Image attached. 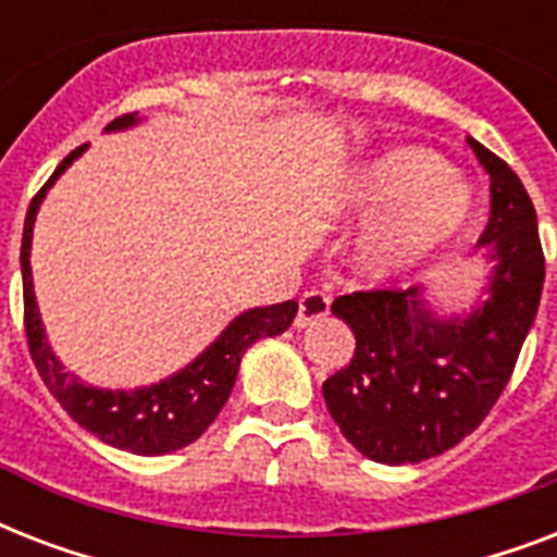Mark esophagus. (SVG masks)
Segmentation results:
<instances>
[{"label":"esophagus","mask_w":557,"mask_h":557,"mask_svg":"<svg viewBox=\"0 0 557 557\" xmlns=\"http://www.w3.org/2000/svg\"><path fill=\"white\" fill-rule=\"evenodd\" d=\"M330 314V297L323 295V292H306L300 300H297V318L295 326L297 330H304L312 321H321Z\"/></svg>","instance_id":"1"}]
</instances>
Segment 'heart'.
Masks as SVG:
<instances>
[{"label": "heart", "mask_w": 557, "mask_h": 557, "mask_svg": "<svg viewBox=\"0 0 557 557\" xmlns=\"http://www.w3.org/2000/svg\"><path fill=\"white\" fill-rule=\"evenodd\" d=\"M341 208L349 213L387 210L358 239L361 274L389 280L457 236L471 219L474 201L466 185L450 176L440 152L398 147L364 161L341 187Z\"/></svg>", "instance_id": "b5f03b06"}]
</instances>
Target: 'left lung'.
Masks as SVG:
<instances>
[{"instance_id": "8db88e82", "label": "left lung", "mask_w": 557, "mask_h": 557, "mask_svg": "<svg viewBox=\"0 0 557 557\" xmlns=\"http://www.w3.org/2000/svg\"><path fill=\"white\" fill-rule=\"evenodd\" d=\"M492 178V216L480 248L494 260L488 300L466 318H440L422 288L335 297L356 356L323 381L341 433L372 462L440 457L483 422L509 384L544 292L535 205L518 173L468 138Z\"/></svg>"}]
</instances>
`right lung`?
Returning <instances> with one entry per match:
<instances>
[{
	"label": "right lung",
	"instance_id": "1",
	"mask_svg": "<svg viewBox=\"0 0 557 557\" xmlns=\"http://www.w3.org/2000/svg\"><path fill=\"white\" fill-rule=\"evenodd\" d=\"M138 124V115H121L107 126L112 129H126ZM86 144L69 152L54 176L48 178L42 190L30 199V208L25 213V231H22V297H25V335H28V349L37 372L51 389V396L63 405V410L72 416L74 422L95 433L100 442H107L112 448L133 450L141 457H159L170 454L196 442L201 433L208 431L210 422L216 419L219 410L225 407L231 389H234L239 361L245 349L253 341L271 338L292 326L297 314L295 300L274 306H260L248 309L236 321L227 323V330L201 352L196 361L178 370L176 375L138 389H100L83 384L74 379L72 372H65L63 364L57 361L46 341V330L39 321L37 297H34V280H30V236H34V219H37L39 201L46 199V190L54 185L60 173L72 164Z\"/></svg>",
	"mask_w": 557,
	"mask_h": 557
}]
</instances>
